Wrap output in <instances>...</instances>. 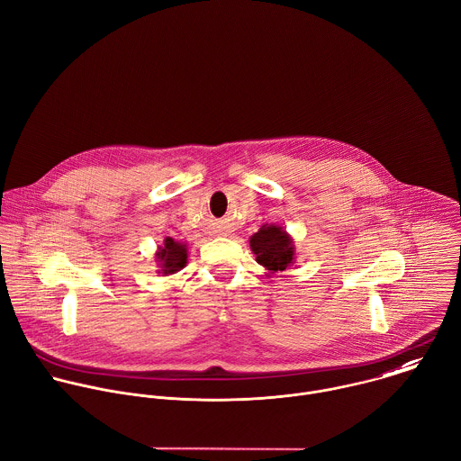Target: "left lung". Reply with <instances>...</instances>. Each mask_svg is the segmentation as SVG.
Segmentation results:
<instances>
[{"instance_id":"8db88e82","label":"left lung","mask_w":461,"mask_h":461,"mask_svg":"<svg viewBox=\"0 0 461 461\" xmlns=\"http://www.w3.org/2000/svg\"><path fill=\"white\" fill-rule=\"evenodd\" d=\"M249 248L267 275L285 271L294 264V242L282 226L264 224L249 237Z\"/></svg>"}]
</instances>
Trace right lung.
<instances>
[{
    "instance_id": "1",
    "label": "right lung",
    "mask_w": 461,
    "mask_h": 461,
    "mask_svg": "<svg viewBox=\"0 0 461 461\" xmlns=\"http://www.w3.org/2000/svg\"><path fill=\"white\" fill-rule=\"evenodd\" d=\"M156 262L159 266L158 273L174 275L181 271L188 262V246L174 240L172 237L165 239V244L156 251Z\"/></svg>"
}]
</instances>
